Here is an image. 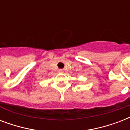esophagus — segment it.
Instances as JSON below:
<instances>
[{"mask_svg":"<svg viewBox=\"0 0 130 130\" xmlns=\"http://www.w3.org/2000/svg\"><path fill=\"white\" fill-rule=\"evenodd\" d=\"M58 71H59V73H63V69H59V70H58Z\"/></svg>","mask_w":130,"mask_h":130,"instance_id":"obj_1","label":"esophagus"}]
</instances>
